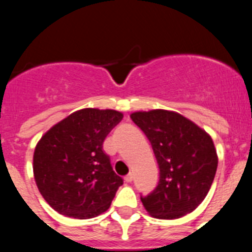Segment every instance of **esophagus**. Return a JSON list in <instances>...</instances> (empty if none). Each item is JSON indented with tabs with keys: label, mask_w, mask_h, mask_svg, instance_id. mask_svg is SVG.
<instances>
[{
	"label": "esophagus",
	"mask_w": 252,
	"mask_h": 252,
	"mask_svg": "<svg viewBox=\"0 0 252 252\" xmlns=\"http://www.w3.org/2000/svg\"><path fill=\"white\" fill-rule=\"evenodd\" d=\"M133 174H128V175L126 176V178H124V180H126V183H130V182H133Z\"/></svg>",
	"instance_id": "esophagus-1"
}]
</instances>
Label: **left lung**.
Here are the masks:
<instances>
[{
	"label": "left lung",
	"mask_w": 252,
	"mask_h": 252,
	"mask_svg": "<svg viewBox=\"0 0 252 252\" xmlns=\"http://www.w3.org/2000/svg\"><path fill=\"white\" fill-rule=\"evenodd\" d=\"M130 118L149 139L160 169L158 187L140 197L145 210L161 220L194 211L208 195L218 169L210 135L173 110L134 112Z\"/></svg>",
	"instance_id": "obj_1"
}]
</instances>
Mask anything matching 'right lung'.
Returning <instances> with one entry per match:
<instances>
[{
	"label": "right lung",
	"instance_id": "obj_1",
	"mask_svg": "<svg viewBox=\"0 0 252 252\" xmlns=\"http://www.w3.org/2000/svg\"><path fill=\"white\" fill-rule=\"evenodd\" d=\"M122 119L118 110L84 108L42 135L34 148L33 175L57 213L83 220L109 209L123 179L113 171L103 142Z\"/></svg>",
	"mask_w": 252,
	"mask_h": 252
}]
</instances>
